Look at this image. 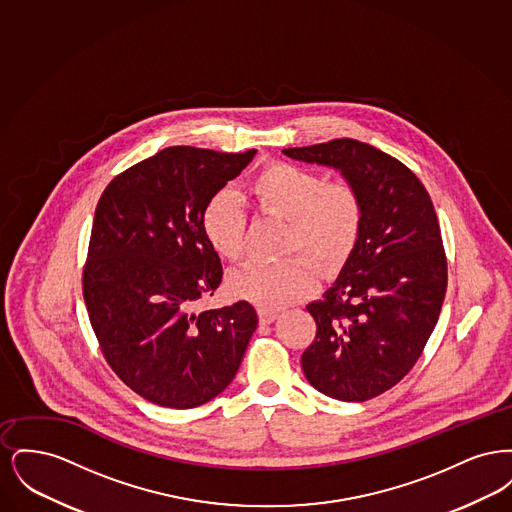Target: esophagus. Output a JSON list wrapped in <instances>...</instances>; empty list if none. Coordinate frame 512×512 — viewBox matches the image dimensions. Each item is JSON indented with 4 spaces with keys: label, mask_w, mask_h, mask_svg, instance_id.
Here are the masks:
<instances>
[{
    "label": "esophagus",
    "mask_w": 512,
    "mask_h": 512,
    "mask_svg": "<svg viewBox=\"0 0 512 512\" xmlns=\"http://www.w3.org/2000/svg\"><path fill=\"white\" fill-rule=\"evenodd\" d=\"M259 313V322L261 324H272L276 317H278V313L276 311H270V309H259L257 311Z\"/></svg>",
    "instance_id": "1"
}]
</instances>
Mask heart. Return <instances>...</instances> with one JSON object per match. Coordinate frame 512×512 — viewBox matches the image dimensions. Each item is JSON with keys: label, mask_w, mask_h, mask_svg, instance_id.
<instances>
[{"label": "heart", "mask_w": 512, "mask_h": 512, "mask_svg": "<svg viewBox=\"0 0 512 512\" xmlns=\"http://www.w3.org/2000/svg\"><path fill=\"white\" fill-rule=\"evenodd\" d=\"M247 192L261 215L288 220L282 251L299 255L236 268L228 276V290L236 297L263 309L290 305L313 292L317 270L334 276L353 257L365 222L363 197L353 184L326 180L288 161H270L253 174ZM247 230L244 205L232 190L222 188L207 199L201 232L222 259L244 257Z\"/></svg>", "instance_id": "heart-1"}]
</instances>
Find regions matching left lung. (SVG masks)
I'll return each instance as SVG.
<instances>
[{
    "mask_svg": "<svg viewBox=\"0 0 512 512\" xmlns=\"http://www.w3.org/2000/svg\"><path fill=\"white\" fill-rule=\"evenodd\" d=\"M284 153L338 169L363 197L353 257L324 297L307 305L317 336L301 366L320 393L368 401L409 374L436 328L447 257L434 203L409 167L365 142L338 138Z\"/></svg>",
    "mask_w": 512,
    "mask_h": 512,
    "instance_id": "obj_1",
    "label": "left lung"
}]
</instances>
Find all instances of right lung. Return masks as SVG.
Listing matches in <instances>:
<instances>
[{
	"instance_id": "1",
	"label": "right lung",
	"mask_w": 512,
	"mask_h": 512,
	"mask_svg": "<svg viewBox=\"0 0 512 512\" xmlns=\"http://www.w3.org/2000/svg\"><path fill=\"white\" fill-rule=\"evenodd\" d=\"M255 153L167 147L99 197L82 270L88 317L107 365L159 407L194 409L217 397L257 328L247 301L195 313L222 280L201 232L203 205Z\"/></svg>"
}]
</instances>
